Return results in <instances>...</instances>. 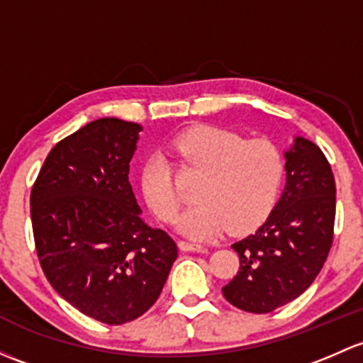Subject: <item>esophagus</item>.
<instances>
[{"instance_id": "obj_1", "label": "esophagus", "mask_w": 363, "mask_h": 363, "mask_svg": "<svg viewBox=\"0 0 363 363\" xmlns=\"http://www.w3.org/2000/svg\"><path fill=\"white\" fill-rule=\"evenodd\" d=\"M179 249L182 252H207L203 245H200V243H191V242H186V240H181L179 242Z\"/></svg>"}]
</instances>
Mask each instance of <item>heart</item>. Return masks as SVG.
Returning <instances> with one entry per match:
<instances>
[{"instance_id":"1","label":"heart","mask_w":363,"mask_h":363,"mask_svg":"<svg viewBox=\"0 0 363 363\" xmlns=\"http://www.w3.org/2000/svg\"><path fill=\"white\" fill-rule=\"evenodd\" d=\"M170 151L184 169L203 172L196 203L177 220V230L194 240L213 238L230 228L249 231L272 212L284 158L266 139H249L217 127H193L170 140ZM140 189L158 219L172 223L179 212L174 170L162 155L147 156L140 169Z\"/></svg>"}]
</instances>
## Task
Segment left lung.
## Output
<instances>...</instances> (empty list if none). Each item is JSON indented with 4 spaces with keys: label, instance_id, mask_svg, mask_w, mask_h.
Masks as SVG:
<instances>
[{
    "label": "left lung",
    "instance_id": "1",
    "mask_svg": "<svg viewBox=\"0 0 363 363\" xmlns=\"http://www.w3.org/2000/svg\"><path fill=\"white\" fill-rule=\"evenodd\" d=\"M285 172L284 193L264 224L231 245L240 269L223 294L243 311L272 313L299 297L333 247L335 182L325 155L296 137L285 151Z\"/></svg>",
    "mask_w": 363,
    "mask_h": 363
}]
</instances>
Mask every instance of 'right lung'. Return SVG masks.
<instances>
[{"label": "right lung", "instance_id": "add662e5", "mask_svg": "<svg viewBox=\"0 0 363 363\" xmlns=\"http://www.w3.org/2000/svg\"><path fill=\"white\" fill-rule=\"evenodd\" d=\"M143 127L86 123L48 152L30 191L38 259L76 310L108 325L144 315L160 297L177 245L147 226L128 182Z\"/></svg>", "mask_w": 363, "mask_h": 363}]
</instances>
